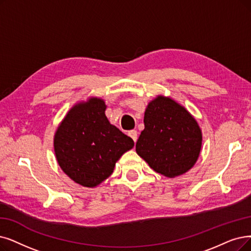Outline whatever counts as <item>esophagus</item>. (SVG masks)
<instances>
[{"label": "esophagus", "mask_w": 251, "mask_h": 251, "mask_svg": "<svg viewBox=\"0 0 251 251\" xmlns=\"http://www.w3.org/2000/svg\"><path fill=\"white\" fill-rule=\"evenodd\" d=\"M127 135H128L129 137H131L135 142L137 141V139H138V133H137V131H135V129H131V131H128Z\"/></svg>", "instance_id": "obj_1"}]
</instances>
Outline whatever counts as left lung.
Returning <instances> with one entry per match:
<instances>
[{
    "label": "left lung",
    "instance_id": "8db88e82",
    "mask_svg": "<svg viewBox=\"0 0 251 251\" xmlns=\"http://www.w3.org/2000/svg\"><path fill=\"white\" fill-rule=\"evenodd\" d=\"M144 126L136 151L150 168L174 178L194 167L201 151L202 132L184 107L158 96L145 110Z\"/></svg>",
    "mask_w": 251,
    "mask_h": 251
}]
</instances>
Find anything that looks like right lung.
<instances>
[{"instance_id": "right-lung-1", "label": "right lung", "mask_w": 251, "mask_h": 251, "mask_svg": "<svg viewBox=\"0 0 251 251\" xmlns=\"http://www.w3.org/2000/svg\"><path fill=\"white\" fill-rule=\"evenodd\" d=\"M102 99L91 98L67 113L54 135L59 167L76 183L95 187L113 173L117 160L134 141L109 123Z\"/></svg>"}]
</instances>
